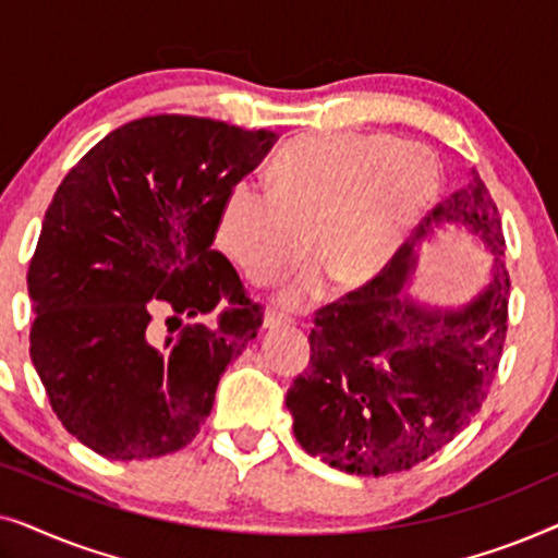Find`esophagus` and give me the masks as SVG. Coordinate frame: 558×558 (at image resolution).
Instances as JSON below:
<instances>
[{"label": "esophagus", "instance_id": "esophagus-1", "mask_svg": "<svg viewBox=\"0 0 558 558\" xmlns=\"http://www.w3.org/2000/svg\"><path fill=\"white\" fill-rule=\"evenodd\" d=\"M294 325L292 317L281 315V312H266L264 315V330H279V327Z\"/></svg>", "mask_w": 558, "mask_h": 558}]
</instances>
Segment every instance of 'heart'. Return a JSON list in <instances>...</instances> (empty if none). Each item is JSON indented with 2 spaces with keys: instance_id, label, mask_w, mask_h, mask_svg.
I'll return each mask as SVG.
<instances>
[{
  "instance_id": "b5f03b06",
  "label": "heart",
  "mask_w": 558,
  "mask_h": 558,
  "mask_svg": "<svg viewBox=\"0 0 558 558\" xmlns=\"http://www.w3.org/2000/svg\"><path fill=\"white\" fill-rule=\"evenodd\" d=\"M439 193V159L391 134H302L277 151L269 190L241 180L226 190L216 241L251 281H271L300 251L312 262L281 287L284 307H304L325 277L371 279L403 246Z\"/></svg>"
}]
</instances>
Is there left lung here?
<instances>
[{
    "label": "left lung",
    "instance_id": "obj_1",
    "mask_svg": "<svg viewBox=\"0 0 558 558\" xmlns=\"http://www.w3.org/2000/svg\"><path fill=\"white\" fill-rule=\"evenodd\" d=\"M460 227L494 258L486 287L462 308L408 292L417 248ZM506 239L485 182L470 172L426 216L384 271L317 310L310 365L287 391L302 449L350 475L411 470L449 445L490 391L508 330Z\"/></svg>",
    "mask_w": 558,
    "mask_h": 558
}]
</instances>
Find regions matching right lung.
<instances>
[{"label": "right lung", "instance_id": "add662e5", "mask_svg": "<svg viewBox=\"0 0 558 558\" xmlns=\"http://www.w3.org/2000/svg\"><path fill=\"white\" fill-rule=\"evenodd\" d=\"M277 140L159 113L113 129L60 182L27 271L29 357L81 445L149 460L201 432L220 376L262 327L231 262L210 248L218 210ZM220 303L218 326H181ZM155 314L171 315L165 341Z\"/></svg>", "mask_w": 558, "mask_h": 558}]
</instances>
